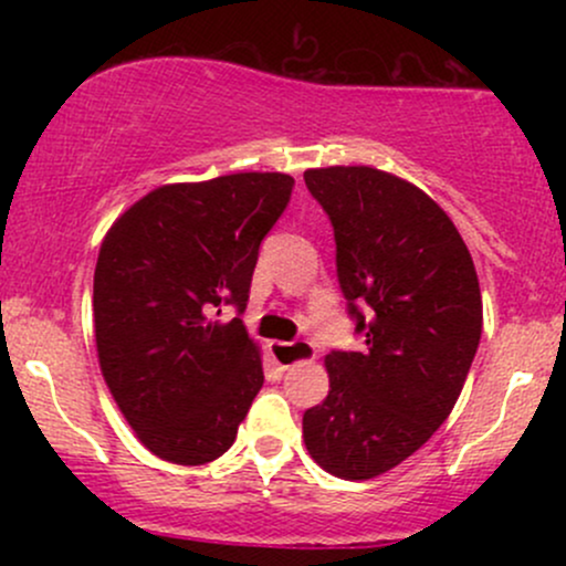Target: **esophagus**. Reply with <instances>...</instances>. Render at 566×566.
<instances>
[{"label": "esophagus", "instance_id": "esophagus-1", "mask_svg": "<svg viewBox=\"0 0 566 566\" xmlns=\"http://www.w3.org/2000/svg\"><path fill=\"white\" fill-rule=\"evenodd\" d=\"M271 356L282 369H290L301 361L314 359V348L308 340H292V343H271Z\"/></svg>", "mask_w": 566, "mask_h": 566}]
</instances>
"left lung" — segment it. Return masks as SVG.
<instances>
[{
	"label": "left lung",
	"mask_w": 566,
	"mask_h": 566,
	"mask_svg": "<svg viewBox=\"0 0 566 566\" xmlns=\"http://www.w3.org/2000/svg\"><path fill=\"white\" fill-rule=\"evenodd\" d=\"M335 231L359 350H329V394L305 409V450L337 479H373L418 452L463 391L482 290L463 237L418 186L375 167L305 170Z\"/></svg>",
	"instance_id": "left-lung-1"
}]
</instances>
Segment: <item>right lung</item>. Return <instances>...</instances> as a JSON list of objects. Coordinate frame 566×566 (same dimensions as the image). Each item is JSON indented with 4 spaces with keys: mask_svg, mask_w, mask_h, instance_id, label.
<instances>
[{
    "mask_svg": "<svg viewBox=\"0 0 566 566\" xmlns=\"http://www.w3.org/2000/svg\"><path fill=\"white\" fill-rule=\"evenodd\" d=\"M282 172L159 186L108 229L95 265L101 373L135 437L157 458L201 465L223 454L263 386L242 314L263 237L287 207Z\"/></svg>",
    "mask_w": 566,
    "mask_h": 566,
    "instance_id": "right-lung-1",
    "label": "right lung"
}]
</instances>
